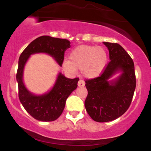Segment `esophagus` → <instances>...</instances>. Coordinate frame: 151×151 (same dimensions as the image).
Segmentation results:
<instances>
[{"label":"esophagus","mask_w":151,"mask_h":151,"mask_svg":"<svg viewBox=\"0 0 151 151\" xmlns=\"http://www.w3.org/2000/svg\"><path fill=\"white\" fill-rule=\"evenodd\" d=\"M84 85H85V83H84V81L82 79H80V80L78 81V86H79V87H83V86H84Z\"/></svg>","instance_id":"obj_1"}]
</instances>
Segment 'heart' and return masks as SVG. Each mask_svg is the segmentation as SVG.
Listing matches in <instances>:
<instances>
[{"instance_id": "heart-1", "label": "heart", "mask_w": 151, "mask_h": 151, "mask_svg": "<svg viewBox=\"0 0 151 151\" xmlns=\"http://www.w3.org/2000/svg\"><path fill=\"white\" fill-rule=\"evenodd\" d=\"M68 60L62 62V67L67 72L75 73L81 70L84 77L93 79L100 76L107 65V54L101 47L79 45L72 50Z\"/></svg>"}]
</instances>
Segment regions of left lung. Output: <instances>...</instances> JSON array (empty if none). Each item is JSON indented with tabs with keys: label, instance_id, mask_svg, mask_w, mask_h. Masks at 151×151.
<instances>
[{
	"label": "left lung",
	"instance_id": "left-lung-1",
	"mask_svg": "<svg viewBox=\"0 0 151 151\" xmlns=\"http://www.w3.org/2000/svg\"><path fill=\"white\" fill-rule=\"evenodd\" d=\"M109 52V62L100 77L86 80V111L96 122L115 120L127 111L136 89L134 63L117 43L104 42ZM118 73L119 77L111 78Z\"/></svg>",
	"mask_w": 151,
	"mask_h": 151
}]
</instances>
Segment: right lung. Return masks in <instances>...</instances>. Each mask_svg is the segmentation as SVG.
Wrapping results in <instances>:
<instances>
[{"instance_id": "add662e5", "label": "right lung", "mask_w": 151, "mask_h": 151, "mask_svg": "<svg viewBox=\"0 0 151 151\" xmlns=\"http://www.w3.org/2000/svg\"><path fill=\"white\" fill-rule=\"evenodd\" d=\"M70 47V42L67 40L43 35L31 42L19 58L16 74L19 99L27 113L38 121H53L60 116L65 109L66 100L77 89L79 79H69L59 72L51 89L42 94H35L24 84L25 66L32 55L45 53L51 56L61 67L65 52Z\"/></svg>"}]
</instances>
